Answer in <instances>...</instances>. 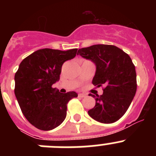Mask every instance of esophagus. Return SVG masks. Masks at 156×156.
<instances>
[{
	"mask_svg": "<svg viewBox=\"0 0 156 156\" xmlns=\"http://www.w3.org/2000/svg\"><path fill=\"white\" fill-rule=\"evenodd\" d=\"M87 94H79V97L80 98H84L86 97Z\"/></svg>",
	"mask_w": 156,
	"mask_h": 156,
	"instance_id": "obj_1",
	"label": "esophagus"
}]
</instances>
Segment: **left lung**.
I'll return each instance as SVG.
<instances>
[{
    "mask_svg": "<svg viewBox=\"0 0 156 156\" xmlns=\"http://www.w3.org/2000/svg\"><path fill=\"white\" fill-rule=\"evenodd\" d=\"M77 55L94 63L96 72L92 83L105 87L102 94L93 95L95 106L88 111L89 115L102 123L119 120L137 90V75L130 57L120 48L107 44L81 48Z\"/></svg>",
    "mask_w": 156,
    "mask_h": 156,
    "instance_id": "obj_1",
    "label": "left lung"
}]
</instances>
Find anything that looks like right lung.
Masks as SVG:
<instances>
[{
	"label": "right lung",
	"instance_id": "obj_1",
	"mask_svg": "<svg viewBox=\"0 0 156 156\" xmlns=\"http://www.w3.org/2000/svg\"><path fill=\"white\" fill-rule=\"evenodd\" d=\"M77 48L60 51L44 48L24 58L15 75V94L27 120L37 129L51 130L65 120L67 104L78 96L62 94L52 85L59 80L62 66L73 58Z\"/></svg>",
	"mask_w": 156,
	"mask_h": 156
}]
</instances>
